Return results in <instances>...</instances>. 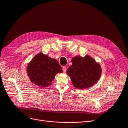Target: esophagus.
Listing matches in <instances>:
<instances>
[{
    "label": "esophagus",
    "mask_w": 128,
    "mask_h": 128,
    "mask_svg": "<svg viewBox=\"0 0 128 128\" xmlns=\"http://www.w3.org/2000/svg\"><path fill=\"white\" fill-rule=\"evenodd\" d=\"M63 71L64 72H65L66 71V68H65V66H64V67L63 68Z\"/></svg>",
    "instance_id": "obj_1"
}]
</instances>
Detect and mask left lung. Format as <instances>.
<instances>
[{
	"label": "left lung",
	"mask_w": 128,
	"mask_h": 128,
	"mask_svg": "<svg viewBox=\"0 0 128 128\" xmlns=\"http://www.w3.org/2000/svg\"><path fill=\"white\" fill-rule=\"evenodd\" d=\"M72 65L68 68L67 74L78 89H86L92 86L99 79L101 68L99 64L88 55L85 57L76 56L71 60Z\"/></svg>",
	"instance_id": "8db88e82"
}]
</instances>
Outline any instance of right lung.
Listing matches in <instances>:
<instances>
[{
    "mask_svg": "<svg viewBox=\"0 0 128 128\" xmlns=\"http://www.w3.org/2000/svg\"><path fill=\"white\" fill-rule=\"evenodd\" d=\"M27 71L31 82L42 87L50 85L57 73L63 72L56 60L42 53L32 58L28 65Z\"/></svg>",
    "mask_w": 128,
    "mask_h": 128,
    "instance_id": "add662e5",
    "label": "right lung"
}]
</instances>
